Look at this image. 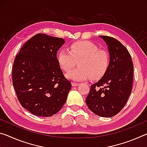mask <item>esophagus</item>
Returning a JSON list of instances; mask_svg holds the SVG:
<instances>
[{"instance_id": "obj_1", "label": "esophagus", "mask_w": 147, "mask_h": 147, "mask_svg": "<svg viewBox=\"0 0 147 147\" xmlns=\"http://www.w3.org/2000/svg\"><path fill=\"white\" fill-rule=\"evenodd\" d=\"M71 85L73 86H77L79 85L78 83H76V82H71Z\"/></svg>"}]
</instances>
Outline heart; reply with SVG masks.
I'll use <instances>...</instances> for the list:
<instances>
[{
    "label": "heart",
    "mask_w": 147,
    "mask_h": 147,
    "mask_svg": "<svg viewBox=\"0 0 147 147\" xmlns=\"http://www.w3.org/2000/svg\"><path fill=\"white\" fill-rule=\"evenodd\" d=\"M57 59L60 67L66 72L70 71L78 62V67L67 74L68 78L75 81L100 78L108 70L110 62L108 51L98 49L95 44L88 41L74 42L69 47V51L60 50Z\"/></svg>",
    "instance_id": "b5f03b06"
}]
</instances>
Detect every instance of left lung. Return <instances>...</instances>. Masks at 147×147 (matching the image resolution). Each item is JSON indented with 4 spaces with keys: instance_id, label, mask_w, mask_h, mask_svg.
<instances>
[{
    "instance_id": "8db88e82",
    "label": "left lung",
    "mask_w": 147,
    "mask_h": 147,
    "mask_svg": "<svg viewBox=\"0 0 147 147\" xmlns=\"http://www.w3.org/2000/svg\"><path fill=\"white\" fill-rule=\"evenodd\" d=\"M100 37L108 45L110 62L102 78L91 86L86 102L96 115L111 117L120 112L131 93L134 65L128 51L120 41L109 36Z\"/></svg>"
}]
</instances>
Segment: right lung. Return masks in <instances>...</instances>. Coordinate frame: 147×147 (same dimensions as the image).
Listing matches in <instances>:
<instances>
[{"mask_svg": "<svg viewBox=\"0 0 147 147\" xmlns=\"http://www.w3.org/2000/svg\"><path fill=\"white\" fill-rule=\"evenodd\" d=\"M64 43L63 38L38 34L15 58L12 82L17 98L35 115L51 117L66 102L71 84L65 78L56 56Z\"/></svg>", "mask_w": 147, "mask_h": 147, "instance_id": "right-lung-1", "label": "right lung"}]
</instances>
